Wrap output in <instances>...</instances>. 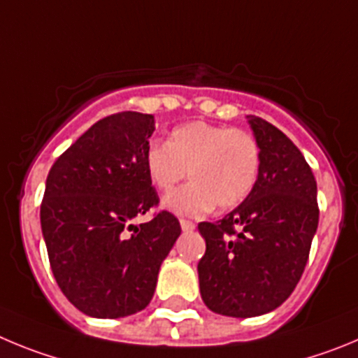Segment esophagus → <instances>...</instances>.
Masks as SVG:
<instances>
[{
	"label": "esophagus",
	"mask_w": 358,
	"mask_h": 358,
	"mask_svg": "<svg viewBox=\"0 0 358 358\" xmlns=\"http://www.w3.org/2000/svg\"><path fill=\"white\" fill-rule=\"evenodd\" d=\"M180 224H182L183 231H191L196 228V224L192 221H189V219H180Z\"/></svg>",
	"instance_id": "esophagus-1"
}]
</instances>
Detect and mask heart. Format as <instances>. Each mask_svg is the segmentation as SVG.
<instances>
[{
  "instance_id": "obj_1",
  "label": "heart",
  "mask_w": 358,
  "mask_h": 358,
  "mask_svg": "<svg viewBox=\"0 0 358 358\" xmlns=\"http://www.w3.org/2000/svg\"><path fill=\"white\" fill-rule=\"evenodd\" d=\"M144 164L151 183L171 191L187 176L191 183L167 194L169 210L201 215L217 207L230 210L251 194L260 175L262 148L253 134L224 124L191 121L180 124L169 141H151Z\"/></svg>"
}]
</instances>
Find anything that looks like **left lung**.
Returning <instances> with one entry per match:
<instances>
[{
    "instance_id": "8db88e82",
    "label": "left lung",
    "mask_w": 358,
    "mask_h": 358,
    "mask_svg": "<svg viewBox=\"0 0 358 358\" xmlns=\"http://www.w3.org/2000/svg\"><path fill=\"white\" fill-rule=\"evenodd\" d=\"M250 124L262 148L251 194L223 219L198 224L207 250L198 262L208 308L231 317L275 310L294 291L317 230V185L301 151L264 119Z\"/></svg>"
}]
</instances>
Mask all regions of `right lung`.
I'll list each match as a JSON object with an SVG mask.
<instances>
[{
    "label": "right lung",
    "instance_id": "right-lung-1",
    "mask_svg": "<svg viewBox=\"0 0 358 358\" xmlns=\"http://www.w3.org/2000/svg\"><path fill=\"white\" fill-rule=\"evenodd\" d=\"M155 117L117 112L92 124L48 173L41 227L55 280L83 314L115 320L148 307L180 221L159 210L144 155Z\"/></svg>",
    "mask_w": 358,
    "mask_h": 358
}]
</instances>
